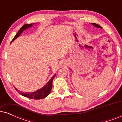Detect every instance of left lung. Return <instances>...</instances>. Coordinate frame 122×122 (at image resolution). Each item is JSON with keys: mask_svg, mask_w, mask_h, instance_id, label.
I'll use <instances>...</instances> for the list:
<instances>
[{"mask_svg": "<svg viewBox=\"0 0 122 122\" xmlns=\"http://www.w3.org/2000/svg\"><path fill=\"white\" fill-rule=\"evenodd\" d=\"M91 24H92L93 25H94V26H96V27H97V28H102L101 27V26L97 24H96V23H91Z\"/></svg>", "mask_w": 122, "mask_h": 122, "instance_id": "obj_1", "label": "left lung"}]
</instances>
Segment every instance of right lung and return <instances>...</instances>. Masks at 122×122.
<instances>
[{"label":"right lung","instance_id":"obj_1","mask_svg":"<svg viewBox=\"0 0 122 122\" xmlns=\"http://www.w3.org/2000/svg\"><path fill=\"white\" fill-rule=\"evenodd\" d=\"M34 24H24L22 27H21L19 31L17 33V34L15 35V36H14L12 41H11V43L14 41L15 39H16L18 37H19L22 32L25 30L27 29L28 28L30 27H31L33 26V25ZM56 76V74H54V76H52V78L50 79V81L46 83V86H43V88H41V89H40L38 91H36V92L31 93H24L22 92L19 91L16 89V88H15V89L20 94H21V96L25 97L26 98H30V99H41L47 97L48 95L50 94L51 92L52 89V86H53V81L54 78Z\"/></svg>","mask_w":122,"mask_h":122}]
</instances>
